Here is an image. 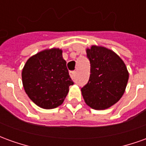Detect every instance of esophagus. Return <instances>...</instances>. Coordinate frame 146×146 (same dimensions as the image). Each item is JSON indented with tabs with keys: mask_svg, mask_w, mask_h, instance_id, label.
<instances>
[{
	"mask_svg": "<svg viewBox=\"0 0 146 146\" xmlns=\"http://www.w3.org/2000/svg\"><path fill=\"white\" fill-rule=\"evenodd\" d=\"M75 74H76V72H75V71H70V76L72 79H74V77H75Z\"/></svg>",
	"mask_w": 146,
	"mask_h": 146,
	"instance_id": "1",
	"label": "esophagus"
}]
</instances>
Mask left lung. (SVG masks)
I'll use <instances>...</instances> for the list:
<instances>
[{"label":"left lung","mask_w":146,"mask_h":146,"mask_svg":"<svg viewBox=\"0 0 146 146\" xmlns=\"http://www.w3.org/2000/svg\"><path fill=\"white\" fill-rule=\"evenodd\" d=\"M86 52L91 64V73L88 84L81 88L83 98L94 110H106L123 95L128 71L123 61L110 49L92 45Z\"/></svg>","instance_id":"obj_1"}]
</instances>
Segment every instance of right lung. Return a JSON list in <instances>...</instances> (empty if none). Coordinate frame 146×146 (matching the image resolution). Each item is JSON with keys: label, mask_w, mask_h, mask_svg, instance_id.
I'll return each mask as SVG.
<instances>
[{"label": "right lung", "mask_w": 146, "mask_h": 146, "mask_svg": "<svg viewBox=\"0 0 146 146\" xmlns=\"http://www.w3.org/2000/svg\"><path fill=\"white\" fill-rule=\"evenodd\" d=\"M24 90L39 107L51 110L63 103L73 80L59 48L45 49L27 61L22 72Z\"/></svg>", "instance_id": "add662e5"}]
</instances>
